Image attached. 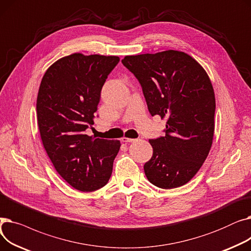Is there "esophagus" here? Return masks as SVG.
I'll return each instance as SVG.
<instances>
[{
	"instance_id": "esophagus-1",
	"label": "esophagus",
	"mask_w": 251,
	"mask_h": 251,
	"mask_svg": "<svg viewBox=\"0 0 251 251\" xmlns=\"http://www.w3.org/2000/svg\"><path fill=\"white\" fill-rule=\"evenodd\" d=\"M136 139H134V138H128V137H126V136H124V137H122V141L123 142H133V141H135Z\"/></svg>"
}]
</instances>
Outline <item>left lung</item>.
<instances>
[{
  "instance_id": "8db88e82",
  "label": "left lung",
  "mask_w": 251,
  "mask_h": 251,
  "mask_svg": "<svg viewBox=\"0 0 251 251\" xmlns=\"http://www.w3.org/2000/svg\"><path fill=\"white\" fill-rule=\"evenodd\" d=\"M125 67L142 87L151 116L166 119V135L150 139L153 152L144 173L163 189L189 182L213 144L216 99L202 66L186 52L168 50L126 56Z\"/></svg>"
}]
</instances>
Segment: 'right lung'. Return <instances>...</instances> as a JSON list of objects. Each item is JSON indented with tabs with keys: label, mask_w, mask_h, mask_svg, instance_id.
<instances>
[{
	"label": "right lung",
	"mask_w": 251,
	"mask_h": 251,
	"mask_svg": "<svg viewBox=\"0 0 251 251\" xmlns=\"http://www.w3.org/2000/svg\"><path fill=\"white\" fill-rule=\"evenodd\" d=\"M119 61L75 52L50 65L39 85L36 116L43 146L59 175L79 191L108 183L121 147L120 140L84 132L95 124L101 87Z\"/></svg>",
	"instance_id": "right-lung-1"
}]
</instances>
